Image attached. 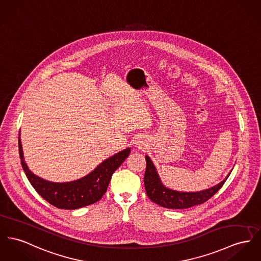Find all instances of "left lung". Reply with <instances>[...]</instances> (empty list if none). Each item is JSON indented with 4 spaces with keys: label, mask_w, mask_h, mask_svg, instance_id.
Wrapping results in <instances>:
<instances>
[{
    "label": "left lung",
    "mask_w": 261,
    "mask_h": 261,
    "mask_svg": "<svg viewBox=\"0 0 261 261\" xmlns=\"http://www.w3.org/2000/svg\"><path fill=\"white\" fill-rule=\"evenodd\" d=\"M146 169L144 173V187L148 198L157 205L168 208H187L203 204L219 191L228 177V175L218 185L204 191L178 192L165 188L158 177L156 169L150 158L145 155Z\"/></svg>",
    "instance_id": "8db88e82"
}]
</instances>
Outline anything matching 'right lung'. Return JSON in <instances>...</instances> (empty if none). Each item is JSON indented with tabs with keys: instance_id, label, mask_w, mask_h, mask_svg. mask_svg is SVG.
Instances as JSON below:
<instances>
[{
	"instance_id": "obj_1",
	"label": "right lung",
	"mask_w": 261,
	"mask_h": 261,
	"mask_svg": "<svg viewBox=\"0 0 261 261\" xmlns=\"http://www.w3.org/2000/svg\"><path fill=\"white\" fill-rule=\"evenodd\" d=\"M18 151L23 171L35 191L56 208L75 210L94 204L104 196L112 175L128 156L130 149L126 148L106 159L84 178L68 183L47 182L32 173L24 162L19 139Z\"/></svg>"
}]
</instances>
